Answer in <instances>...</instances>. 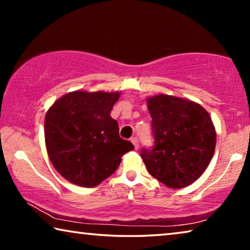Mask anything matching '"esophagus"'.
Returning <instances> with one entry per match:
<instances>
[{"label":"esophagus","mask_w":250,"mask_h":250,"mask_svg":"<svg viewBox=\"0 0 250 250\" xmlns=\"http://www.w3.org/2000/svg\"><path fill=\"white\" fill-rule=\"evenodd\" d=\"M131 142H132L133 146H134V149L138 150V148H139V141H138L137 138H136V137L131 138Z\"/></svg>","instance_id":"esophagus-1"}]
</instances>
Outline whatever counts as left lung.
Masks as SVG:
<instances>
[{
    "instance_id": "left-lung-1",
    "label": "left lung",
    "mask_w": 250,
    "mask_h": 250,
    "mask_svg": "<svg viewBox=\"0 0 250 250\" xmlns=\"http://www.w3.org/2000/svg\"><path fill=\"white\" fill-rule=\"evenodd\" d=\"M153 145L140 156L148 172L170 188H184L203 175L215 152L216 131L196 102L160 94L148 99Z\"/></svg>"
}]
</instances>
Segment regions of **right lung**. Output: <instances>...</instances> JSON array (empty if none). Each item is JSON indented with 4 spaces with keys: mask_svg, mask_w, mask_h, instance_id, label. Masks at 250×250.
Segmentation results:
<instances>
[{
    "mask_svg": "<svg viewBox=\"0 0 250 250\" xmlns=\"http://www.w3.org/2000/svg\"><path fill=\"white\" fill-rule=\"evenodd\" d=\"M119 92L75 91L54 102L44 122L49 158L62 177L80 187H96L118 169L133 145L119 136L110 117Z\"/></svg>",
    "mask_w": 250,
    "mask_h": 250,
    "instance_id": "1",
    "label": "right lung"
}]
</instances>
